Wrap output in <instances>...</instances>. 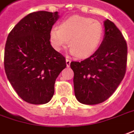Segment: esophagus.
Masks as SVG:
<instances>
[{
	"label": "esophagus",
	"instance_id": "esophagus-1",
	"mask_svg": "<svg viewBox=\"0 0 134 134\" xmlns=\"http://www.w3.org/2000/svg\"><path fill=\"white\" fill-rule=\"evenodd\" d=\"M71 61L68 58H66V64H67V67H70V64Z\"/></svg>",
	"mask_w": 134,
	"mask_h": 134
}]
</instances>
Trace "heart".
<instances>
[{"mask_svg":"<svg viewBox=\"0 0 134 134\" xmlns=\"http://www.w3.org/2000/svg\"><path fill=\"white\" fill-rule=\"evenodd\" d=\"M103 37V27L98 20L75 15L64 20L59 27L52 28L50 41L57 51H62L70 40V52L80 58L92 55Z\"/></svg>","mask_w":134,"mask_h":134,"instance_id":"heart-1","label":"heart"}]
</instances>
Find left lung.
Instances as JSON below:
<instances>
[{
  "label": "left lung",
  "mask_w": 134,
  "mask_h": 134,
  "mask_svg": "<svg viewBox=\"0 0 134 134\" xmlns=\"http://www.w3.org/2000/svg\"><path fill=\"white\" fill-rule=\"evenodd\" d=\"M105 36L92 55L81 62H71L74 72L75 98L80 103L94 105L111 96L126 72L128 47L114 23L104 22Z\"/></svg>",
  "instance_id": "obj_1"
}]
</instances>
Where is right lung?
Instances as JSON below:
<instances>
[{"label":"right lung","mask_w":134,"mask_h":134,"mask_svg":"<svg viewBox=\"0 0 134 134\" xmlns=\"http://www.w3.org/2000/svg\"><path fill=\"white\" fill-rule=\"evenodd\" d=\"M58 12L39 11L23 18L8 35L4 68L20 98L31 104H44L54 94L55 80L67 67L62 54L51 46L50 31Z\"/></svg>","instance_id":"add662e5"}]
</instances>
